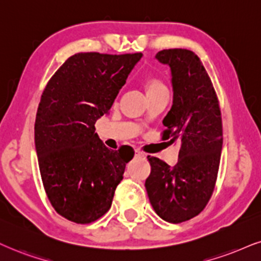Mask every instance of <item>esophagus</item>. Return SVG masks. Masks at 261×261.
<instances>
[{"label": "esophagus", "mask_w": 261, "mask_h": 261, "mask_svg": "<svg viewBox=\"0 0 261 261\" xmlns=\"http://www.w3.org/2000/svg\"><path fill=\"white\" fill-rule=\"evenodd\" d=\"M136 156L137 157H144L145 155H144V152H141L140 150H136Z\"/></svg>", "instance_id": "34e87169"}]
</instances>
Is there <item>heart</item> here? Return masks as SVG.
Returning a JSON list of instances; mask_svg holds the SVG:
<instances>
[{"instance_id":"obj_1","label":"heart","mask_w":261,"mask_h":261,"mask_svg":"<svg viewBox=\"0 0 261 261\" xmlns=\"http://www.w3.org/2000/svg\"><path fill=\"white\" fill-rule=\"evenodd\" d=\"M146 94H155V93H168L165 82L157 76H149L144 82Z\"/></svg>"}]
</instances>
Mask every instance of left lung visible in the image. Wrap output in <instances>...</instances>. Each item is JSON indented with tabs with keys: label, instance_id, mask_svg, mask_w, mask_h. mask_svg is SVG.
Wrapping results in <instances>:
<instances>
[{
	"label": "left lung",
	"instance_id": "1",
	"mask_svg": "<svg viewBox=\"0 0 261 261\" xmlns=\"http://www.w3.org/2000/svg\"><path fill=\"white\" fill-rule=\"evenodd\" d=\"M156 58L169 65L174 92L162 140L178 143L180 150L174 167L147 156L145 188L157 215L180 224L201 213L214 191L223 147L221 112L213 83L194 52L163 49Z\"/></svg>",
	"mask_w": 261,
	"mask_h": 261
}]
</instances>
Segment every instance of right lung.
<instances>
[{
  "label": "right lung",
  "instance_id": "obj_1",
  "mask_svg": "<svg viewBox=\"0 0 261 261\" xmlns=\"http://www.w3.org/2000/svg\"><path fill=\"white\" fill-rule=\"evenodd\" d=\"M141 53H77L50 77L41 95L35 145L44 191L65 219L91 224L111 207L130 146L108 149L95 122L111 109Z\"/></svg>",
  "mask_w": 261,
  "mask_h": 261
}]
</instances>
